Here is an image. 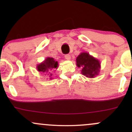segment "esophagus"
Wrapping results in <instances>:
<instances>
[{"mask_svg": "<svg viewBox=\"0 0 132 132\" xmlns=\"http://www.w3.org/2000/svg\"><path fill=\"white\" fill-rule=\"evenodd\" d=\"M65 57V59L67 60H71V56L69 55V54H66V55L64 56Z\"/></svg>", "mask_w": 132, "mask_h": 132, "instance_id": "34e87169", "label": "esophagus"}]
</instances>
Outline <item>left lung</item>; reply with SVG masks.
Here are the masks:
<instances>
[{"instance_id":"left-lung-1","label":"left lung","mask_w":132,"mask_h":132,"mask_svg":"<svg viewBox=\"0 0 132 132\" xmlns=\"http://www.w3.org/2000/svg\"><path fill=\"white\" fill-rule=\"evenodd\" d=\"M76 65L78 68H82V75L87 78H94L99 74L100 61L87 52L81 53L77 57Z\"/></svg>"}]
</instances>
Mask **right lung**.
Here are the masks:
<instances>
[{
	"mask_svg": "<svg viewBox=\"0 0 132 132\" xmlns=\"http://www.w3.org/2000/svg\"><path fill=\"white\" fill-rule=\"evenodd\" d=\"M58 66V63L54 60L53 57H47L43 62L37 64V69L39 72L48 75L50 79H52L53 71L56 69Z\"/></svg>",
	"mask_w": 132,
	"mask_h": 132,
	"instance_id": "1",
	"label": "right lung"
}]
</instances>
